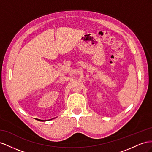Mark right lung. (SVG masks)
<instances>
[{
  "mask_svg": "<svg viewBox=\"0 0 152 152\" xmlns=\"http://www.w3.org/2000/svg\"><path fill=\"white\" fill-rule=\"evenodd\" d=\"M41 121H43V120H41Z\"/></svg>",
  "mask_w": 152,
  "mask_h": 152,
  "instance_id": "1",
  "label": "right lung"
}]
</instances>
